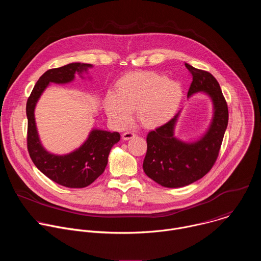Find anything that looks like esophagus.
Wrapping results in <instances>:
<instances>
[{
  "mask_svg": "<svg viewBox=\"0 0 261 261\" xmlns=\"http://www.w3.org/2000/svg\"><path fill=\"white\" fill-rule=\"evenodd\" d=\"M135 136H136V135H135L133 132H125V133H123L122 138H123V140H129V139L134 138Z\"/></svg>",
  "mask_w": 261,
  "mask_h": 261,
  "instance_id": "34e87169",
  "label": "esophagus"
}]
</instances>
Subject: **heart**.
<instances>
[{"label":"heart","instance_id":"1","mask_svg":"<svg viewBox=\"0 0 261 261\" xmlns=\"http://www.w3.org/2000/svg\"><path fill=\"white\" fill-rule=\"evenodd\" d=\"M182 99L179 83L153 71H136L122 76L116 93L104 97L108 120L116 127H124L135 109L138 122L145 128H158L169 122Z\"/></svg>","mask_w":261,"mask_h":261}]
</instances>
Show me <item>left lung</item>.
Listing matches in <instances>:
<instances>
[{
	"instance_id": "obj_1",
	"label": "left lung",
	"mask_w": 261,
	"mask_h": 261,
	"mask_svg": "<svg viewBox=\"0 0 261 261\" xmlns=\"http://www.w3.org/2000/svg\"><path fill=\"white\" fill-rule=\"evenodd\" d=\"M192 75L188 99L201 93L213 105V117L204 133L193 140L175 136V126L180 111L165 125L146 136L147 151L143 171L166 188H180L204 176L219 155L221 143L228 124V108L217 80L206 71L185 63Z\"/></svg>"
}]
</instances>
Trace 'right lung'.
<instances>
[{"mask_svg": "<svg viewBox=\"0 0 261 261\" xmlns=\"http://www.w3.org/2000/svg\"><path fill=\"white\" fill-rule=\"evenodd\" d=\"M93 65L70 63L60 68L47 70L36 83L27 102L28 150L35 166L55 182L68 188H85L100 176L107 165L111 147L120 141L119 132L93 128L85 142L75 150L64 155L48 152L43 146L37 130L35 108L41 95L50 84L66 85L82 79ZM91 79V77H89Z\"/></svg>", "mask_w": 261, "mask_h": 261, "instance_id": "right-lung-1", "label": "right lung"}]
</instances>
